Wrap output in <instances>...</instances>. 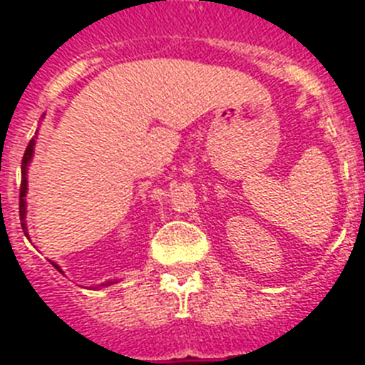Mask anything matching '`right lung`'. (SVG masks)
Segmentation results:
<instances>
[{"label": "right lung", "instance_id": "right-lung-1", "mask_svg": "<svg viewBox=\"0 0 365 365\" xmlns=\"http://www.w3.org/2000/svg\"><path fill=\"white\" fill-rule=\"evenodd\" d=\"M34 138H32L31 143H29L27 150L24 153V160H21V188H19V219H21V228H24L25 235L29 237V232H27V225H25V212H27V201H25V195H27V168L29 163H31L32 155H34ZM53 263V261H51ZM53 267L56 270H60V267L56 263H53ZM62 272V270H60ZM115 282H108V283H102L100 287H106V285H111Z\"/></svg>", "mask_w": 365, "mask_h": 365}]
</instances>
